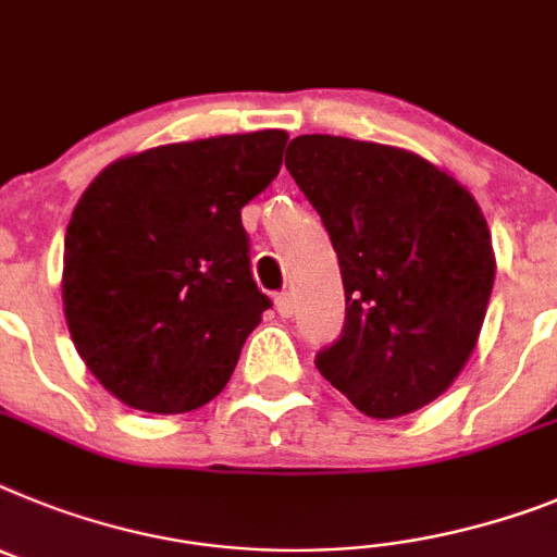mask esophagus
Listing matches in <instances>:
<instances>
[{
  "mask_svg": "<svg viewBox=\"0 0 557 557\" xmlns=\"http://www.w3.org/2000/svg\"><path fill=\"white\" fill-rule=\"evenodd\" d=\"M275 310H278V315H282V318L293 315V312H296L293 296H289V293H278V296H275Z\"/></svg>",
  "mask_w": 557,
  "mask_h": 557,
  "instance_id": "1",
  "label": "esophagus"
}]
</instances>
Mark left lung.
Masks as SVG:
<instances>
[{
    "instance_id": "1",
    "label": "left lung",
    "mask_w": 557,
    "mask_h": 557,
    "mask_svg": "<svg viewBox=\"0 0 557 557\" xmlns=\"http://www.w3.org/2000/svg\"><path fill=\"white\" fill-rule=\"evenodd\" d=\"M284 165L344 278V330L315 355L318 372L374 420L428 406L468 363L493 293L476 199L411 151L351 137H296Z\"/></svg>"
}]
</instances>
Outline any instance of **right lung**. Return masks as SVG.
<instances>
[{"instance_id":"obj_1","label":"right lung","mask_w":557,"mask_h":557,"mask_svg":"<svg viewBox=\"0 0 557 557\" xmlns=\"http://www.w3.org/2000/svg\"><path fill=\"white\" fill-rule=\"evenodd\" d=\"M287 132L171 143L92 180L64 236V315L89 372L126 406L183 414L231 380L270 310L242 208L275 180Z\"/></svg>"}]
</instances>
